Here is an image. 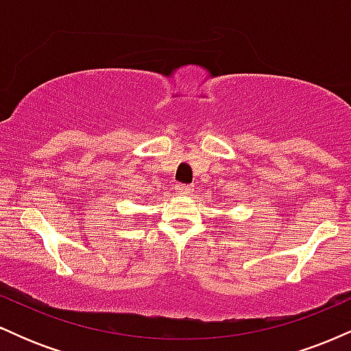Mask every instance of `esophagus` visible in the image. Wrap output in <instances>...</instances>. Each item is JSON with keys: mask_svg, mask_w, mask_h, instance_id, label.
<instances>
[{"mask_svg": "<svg viewBox=\"0 0 351 351\" xmlns=\"http://www.w3.org/2000/svg\"><path fill=\"white\" fill-rule=\"evenodd\" d=\"M176 189H178L180 195H191V193H193L191 184H178Z\"/></svg>", "mask_w": 351, "mask_h": 351, "instance_id": "1", "label": "esophagus"}]
</instances>
